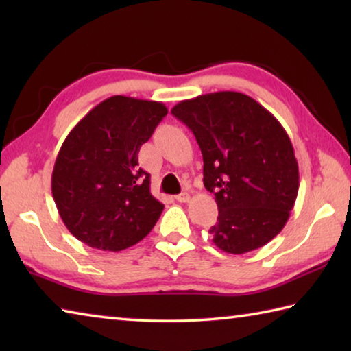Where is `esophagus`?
<instances>
[{
    "mask_svg": "<svg viewBox=\"0 0 351 351\" xmlns=\"http://www.w3.org/2000/svg\"><path fill=\"white\" fill-rule=\"evenodd\" d=\"M176 201H180V203H189L190 193L189 192H181L180 195H176Z\"/></svg>",
    "mask_w": 351,
    "mask_h": 351,
    "instance_id": "34e87169",
    "label": "esophagus"
}]
</instances>
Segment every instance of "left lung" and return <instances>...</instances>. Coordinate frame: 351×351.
Masks as SVG:
<instances>
[{
    "label": "left lung",
    "mask_w": 351,
    "mask_h": 351,
    "mask_svg": "<svg viewBox=\"0 0 351 351\" xmlns=\"http://www.w3.org/2000/svg\"><path fill=\"white\" fill-rule=\"evenodd\" d=\"M171 114L192 130L203 153L204 187L215 195V246L246 254L287 224L299 192V165L282 123L235 91L182 100Z\"/></svg>",
    "instance_id": "1"
}]
</instances>
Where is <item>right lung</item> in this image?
Instances as JSON below:
<instances>
[{"label": "right lung", "instance_id": "obj_1", "mask_svg": "<svg viewBox=\"0 0 351 351\" xmlns=\"http://www.w3.org/2000/svg\"><path fill=\"white\" fill-rule=\"evenodd\" d=\"M167 112L162 102L112 96L71 130L57 154L51 189L77 240L117 252L156 224L164 204L150 193V175L138 167V153Z\"/></svg>", "mask_w": 351, "mask_h": 351}]
</instances>
